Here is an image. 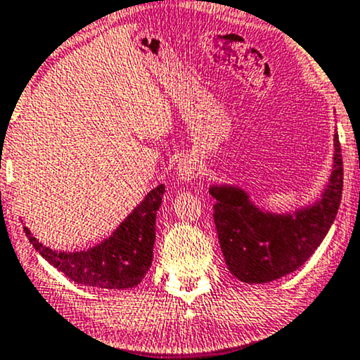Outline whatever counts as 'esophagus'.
<instances>
[{"label":"esophagus","mask_w":360,"mask_h":360,"mask_svg":"<svg viewBox=\"0 0 360 360\" xmlns=\"http://www.w3.org/2000/svg\"><path fill=\"white\" fill-rule=\"evenodd\" d=\"M200 168L199 163H197L195 158H191V156H185V158L179 160V165H176V176L181 181H191L199 175Z\"/></svg>","instance_id":"1"}]
</instances>
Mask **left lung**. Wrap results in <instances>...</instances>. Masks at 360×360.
I'll return each instance as SVG.
<instances>
[{"label": "left lung", "mask_w": 360, "mask_h": 360, "mask_svg": "<svg viewBox=\"0 0 360 360\" xmlns=\"http://www.w3.org/2000/svg\"><path fill=\"white\" fill-rule=\"evenodd\" d=\"M343 187V160L335 134V165L323 199L288 216L262 212L234 187H211L214 224L229 272L246 284H265L300 269L328 233Z\"/></svg>", "instance_id": "left-lung-1"}]
</instances>
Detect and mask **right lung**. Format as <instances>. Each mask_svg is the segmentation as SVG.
Masks as SVG:
<instances>
[{
    "label": "right lung",
    "instance_id": "obj_1",
    "mask_svg": "<svg viewBox=\"0 0 360 360\" xmlns=\"http://www.w3.org/2000/svg\"><path fill=\"white\" fill-rule=\"evenodd\" d=\"M165 185H158L108 240L86 252L64 253L44 246L23 228L34 248L71 281L98 289L134 288L146 276L153 262L156 236V212Z\"/></svg>",
    "mask_w": 360,
    "mask_h": 360
}]
</instances>
